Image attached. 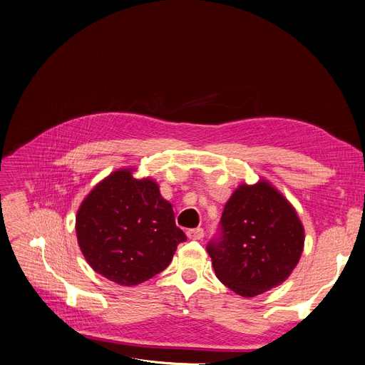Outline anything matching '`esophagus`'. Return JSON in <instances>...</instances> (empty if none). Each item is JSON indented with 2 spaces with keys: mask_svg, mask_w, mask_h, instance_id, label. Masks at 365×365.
Returning a JSON list of instances; mask_svg holds the SVG:
<instances>
[{
  "mask_svg": "<svg viewBox=\"0 0 365 365\" xmlns=\"http://www.w3.org/2000/svg\"><path fill=\"white\" fill-rule=\"evenodd\" d=\"M187 238L189 240H202L205 237V231L202 228H193V230H187Z\"/></svg>",
  "mask_w": 365,
  "mask_h": 365,
  "instance_id": "34e87169",
  "label": "esophagus"
}]
</instances>
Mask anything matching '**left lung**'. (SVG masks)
Segmentation results:
<instances>
[{
	"instance_id": "left-lung-1",
	"label": "left lung",
	"mask_w": 365,
	"mask_h": 365,
	"mask_svg": "<svg viewBox=\"0 0 365 365\" xmlns=\"http://www.w3.org/2000/svg\"><path fill=\"white\" fill-rule=\"evenodd\" d=\"M220 227L206 251L217 277L240 296L254 297L279 286L299 263L303 225L267 180L240 185L225 203Z\"/></svg>"
}]
</instances>
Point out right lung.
<instances>
[{"label":"right lung","mask_w":365,"mask_h":365,"mask_svg":"<svg viewBox=\"0 0 365 365\" xmlns=\"http://www.w3.org/2000/svg\"><path fill=\"white\" fill-rule=\"evenodd\" d=\"M76 237L88 264L121 286H135L163 272L185 232L159 185L120 169L101 180L76 214Z\"/></svg>","instance_id":"1"}]
</instances>
